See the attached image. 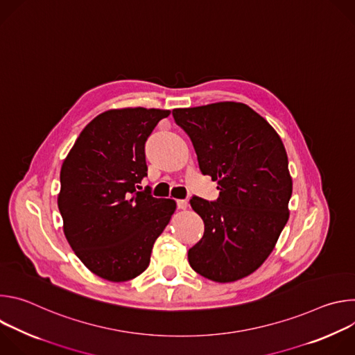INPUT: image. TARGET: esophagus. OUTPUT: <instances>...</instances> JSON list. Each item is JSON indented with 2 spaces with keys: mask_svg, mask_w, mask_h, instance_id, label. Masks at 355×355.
<instances>
[{
  "mask_svg": "<svg viewBox=\"0 0 355 355\" xmlns=\"http://www.w3.org/2000/svg\"><path fill=\"white\" fill-rule=\"evenodd\" d=\"M177 208H178V209H187V208H188V200H185V199H178V200H177Z\"/></svg>",
  "mask_w": 355,
  "mask_h": 355,
  "instance_id": "1",
  "label": "esophagus"
}]
</instances>
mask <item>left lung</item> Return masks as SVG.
<instances>
[{
	"mask_svg": "<svg viewBox=\"0 0 355 355\" xmlns=\"http://www.w3.org/2000/svg\"><path fill=\"white\" fill-rule=\"evenodd\" d=\"M189 136L204 175L218 181L214 202L192 196L205 223L188 251L193 271L215 282L254 272L271 254L285 227L292 178L284 143L274 128L241 103L173 110Z\"/></svg>",
	"mask_w": 355,
	"mask_h": 355,
	"instance_id": "8db88e82",
	"label": "left lung"
}]
</instances>
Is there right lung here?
<instances>
[{
    "label": "right lung",
    "mask_w": 355,
    "mask_h": 355,
    "mask_svg": "<svg viewBox=\"0 0 355 355\" xmlns=\"http://www.w3.org/2000/svg\"><path fill=\"white\" fill-rule=\"evenodd\" d=\"M167 110H111L80 133L60 171L59 211L69 244L95 275L123 282L150 264L177 205L137 191L147 175L144 143Z\"/></svg>",
    "instance_id": "right-lung-1"
}]
</instances>
